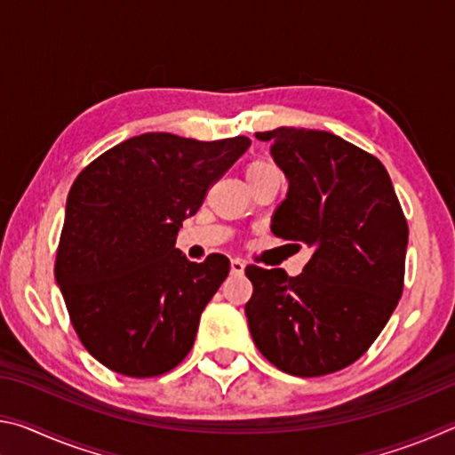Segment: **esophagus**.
Listing matches in <instances>:
<instances>
[{
	"instance_id": "1",
	"label": "esophagus",
	"mask_w": 455,
	"mask_h": 455,
	"mask_svg": "<svg viewBox=\"0 0 455 455\" xmlns=\"http://www.w3.org/2000/svg\"><path fill=\"white\" fill-rule=\"evenodd\" d=\"M230 271L235 275L244 273V260L243 259H230Z\"/></svg>"
}]
</instances>
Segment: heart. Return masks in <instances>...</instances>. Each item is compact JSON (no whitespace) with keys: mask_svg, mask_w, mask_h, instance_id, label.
I'll use <instances>...</instances> for the list:
<instances>
[{"mask_svg":"<svg viewBox=\"0 0 455 455\" xmlns=\"http://www.w3.org/2000/svg\"><path fill=\"white\" fill-rule=\"evenodd\" d=\"M279 171L273 163H268V160L265 158H257L252 160V163H249V166H246V180L255 179V176H260V174H267V172H275Z\"/></svg>","mask_w":455,"mask_h":455,"instance_id":"b5f03b06","label":"heart"}]
</instances>
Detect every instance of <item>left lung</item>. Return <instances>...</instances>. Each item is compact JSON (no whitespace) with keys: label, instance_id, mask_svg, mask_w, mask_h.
<instances>
[{"label":"left lung","instance_id":"8db88e82","mask_svg":"<svg viewBox=\"0 0 455 455\" xmlns=\"http://www.w3.org/2000/svg\"><path fill=\"white\" fill-rule=\"evenodd\" d=\"M289 180L275 236L309 244L303 273L244 268L252 341L281 371L319 377L371 347L403 292L407 228L394 184L373 154L323 130L257 132Z\"/></svg>","mask_w":455,"mask_h":455}]
</instances>
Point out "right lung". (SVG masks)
Returning a JSON list of instances; mask_svg holds the SVG:
<instances>
[{"mask_svg":"<svg viewBox=\"0 0 455 455\" xmlns=\"http://www.w3.org/2000/svg\"><path fill=\"white\" fill-rule=\"evenodd\" d=\"M249 146L246 136L148 132L100 154L74 180L53 271L82 345L108 369L144 379L188 355L230 263L219 252L190 263L176 235Z\"/></svg>","mask_w":455,"mask_h":455,"instance_id":"1","label":"right lung"}]
</instances>
